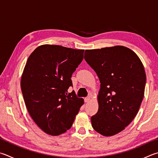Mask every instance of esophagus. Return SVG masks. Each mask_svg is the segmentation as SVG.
Wrapping results in <instances>:
<instances>
[{"instance_id":"obj_1","label":"esophagus","mask_w":158,"mask_h":158,"mask_svg":"<svg viewBox=\"0 0 158 158\" xmlns=\"http://www.w3.org/2000/svg\"><path fill=\"white\" fill-rule=\"evenodd\" d=\"M90 97H85V102L88 103V102H90Z\"/></svg>"}]
</instances>
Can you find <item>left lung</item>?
I'll return each mask as SVG.
<instances>
[{
    "instance_id": "8db88e82",
    "label": "left lung",
    "mask_w": 158,
    "mask_h": 158,
    "mask_svg": "<svg viewBox=\"0 0 158 158\" xmlns=\"http://www.w3.org/2000/svg\"><path fill=\"white\" fill-rule=\"evenodd\" d=\"M84 59L101 83L92 127L104 136L114 135L138 113L144 94V65L135 52L122 45L85 50Z\"/></svg>"
}]
</instances>
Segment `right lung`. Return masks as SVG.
I'll return each instance as SVG.
<instances>
[{"instance_id":"add662e5","label":"right lung","mask_w":158,"mask_h":158,"mask_svg":"<svg viewBox=\"0 0 158 158\" xmlns=\"http://www.w3.org/2000/svg\"><path fill=\"white\" fill-rule=\"evenodd\" d=\"M84 50L56 45H42L28 58L21 87L28 113L36 125L57 136L71 128L84 99L74 92L71 77L84 59Z\"/></svg>"}]
</instances>
